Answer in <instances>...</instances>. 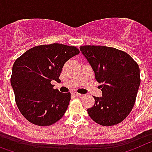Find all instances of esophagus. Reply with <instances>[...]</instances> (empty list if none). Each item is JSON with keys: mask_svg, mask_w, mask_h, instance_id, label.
<instances>
[{"mask_svg": "<svg viewBox=\"0 0 152 152\" xmlns=\"http://www.w3.org/2000/svg\"><path fill=\"white\" fill-rule=\"evenodd\" d=\"M72 95L75 96H76V97H81V96H83V95L80 94V93H77V92H73V93H72Z\"/></svg>", "mask_w": 152, "mask_h": 152, "instance_id": "34e87169", "label": "esophagus"}]
</instances>
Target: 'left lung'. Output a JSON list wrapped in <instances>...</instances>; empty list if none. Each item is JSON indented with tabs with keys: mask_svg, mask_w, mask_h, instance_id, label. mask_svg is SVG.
I'll return each mask as SVG.
<instances>
[{
	"mask_svg": "<svg viewBox=\"0 0 152 152\" xmlns=\"http://www.w3.org/2000/svg\"><path fill=\"white\" fill-rule=\"evenodd\" d=\"M80 51L102 85V96L96 97L95 104L87 109L96 123L104 126L117 125L125 119L135 102L139 88L138 63L129 54L105 46H83Z\"/></svg>",
	"mask_w": 152,
	"mask_h": 152,
	"instance_id": "8db88e82",
	"label": "left lung"
}]
</instances>
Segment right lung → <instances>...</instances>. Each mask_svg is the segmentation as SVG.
<instances>
[{
  "mask_svg": "<svg viewBox=\"0 0 152 152\" xmlns=\"http://www.w3.org/2000/svg\"><path fill=\"white\" fill-rule=\"evenodd\" d=\"M79 53L75 47L52 43L33 47L15 60L10 83L18 108L29 122L48 126L63 117L70 92L54 89L51 81H59L64 63Z\"/></svg>",
  "mask_w": 152,
  "mask_h": 152,
  "instance_id": "obj_1",
  "label": "right lung"
}]
</instances>
